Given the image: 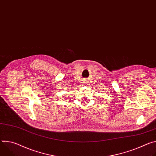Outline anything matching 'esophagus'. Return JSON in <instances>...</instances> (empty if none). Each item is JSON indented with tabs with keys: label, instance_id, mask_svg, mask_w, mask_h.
Instances as JSON below:
<instances>
[{
	"label": "esophagus",
	"instance_id": "esophagus-1",
	"mask_svg": "<svg viewBox=\"0 0 156 156\" xmlns=\"http://www.w3.org/2000/svg\"><path fill=\"white\" fill-rule=\"evenodd\" d=\"M83 83H84V84H86V83H87V81L85 80V81L83 82Z\"/></svg>",
	"mask_w": 156,
	"mask_h": 156
}]
</instances>
